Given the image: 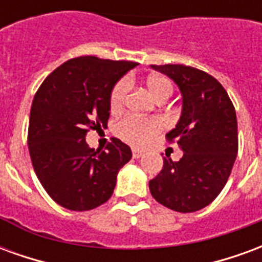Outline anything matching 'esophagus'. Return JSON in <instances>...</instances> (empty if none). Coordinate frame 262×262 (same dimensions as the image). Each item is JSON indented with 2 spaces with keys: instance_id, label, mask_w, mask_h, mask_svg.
Wrapping results in <instances>:
<instances>
[{
  "instance_id": "obj_1",
  "label": "esophagus",
  "mask_w": 262,
  "mask_h": 262,
  "mask_svg": "<svg viewBox=\"0 0 262 262\" xmlns=\"http://www.w3.org/2000/svg\"><path fill=\"white\" fill-rule=\"evenodd\" d=\"M132 154H133V159H140L143 156V151L139 148H132Z\"/></svg>"
}]
</instances>
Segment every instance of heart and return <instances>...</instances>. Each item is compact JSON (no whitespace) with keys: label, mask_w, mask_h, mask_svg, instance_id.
<instances>
[{"label":"heart","mask_w":262,"mask_h":262,"mask_svg":"<svg viewBox=\"0 0 262 262\" xmlns=\"http://www.w3.org/2000/svg\"><path fill=\"white\" fill-rule=\"evenodd\" d=\"M146 86H147L148 92L151 94V97L157 101L167 99L172 94L171 81L165 77H160V75H154V77L147 78ZM129 88H130V82L127 80L119 81L114 86V90L111 92V98H109V106L114 114L123 109ZM161 129H163V122L156 118H133L130 116V118H125L123 120H120L116 126V133L122 140H125L132 146L143 147V146H147Z\"/></svg>","instance_id":"obj_1"}]
</instances>
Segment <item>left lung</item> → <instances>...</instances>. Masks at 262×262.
Instances as JSON below:
<instances>
[{
    "label": "left lung",
    "instance_id": "8db88e82",
    "mask_svg": "<svg viewBox=\"0 0 262 262\" xmlns=\"http://www.w3.org/2000/svg\"><path fill=\"white\" fill-rule=\"evenodd\" d=\"M176 82L182 111L165 137L177 140L180 161L165 159L148 188L161 205L181 213L213 202L229 180L238 150L237 118L226 90L214 77L189 66H151Z\"/></svg>",
    "mask_w": 262,
    "mask_h": 262
}]
</instances>
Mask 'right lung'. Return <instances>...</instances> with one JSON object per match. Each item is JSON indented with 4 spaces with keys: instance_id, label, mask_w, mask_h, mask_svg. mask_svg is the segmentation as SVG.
Returning <instances> with one entry per match:
<instances>
[{
    "instance_id": "1",
    "label": "right lung",
    "mask_w": 262,
    "mask_h": 262,
    "mask_svg": "<svg viewBox=\"0 0 262 262\" xmlns=\"http://www.w3.org/2000/svg\"><path fill=\"white\" fill-rule=\"evenodd\" d=\"M137 63L84 56L46 77L33 98L28 146L33 170L54 202L91 210L114 193L116 177L132 159L130 147L112 139L106 150L88 147V132L106 125L116 82Z\"/></svg>"
}]
</instances>
